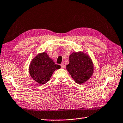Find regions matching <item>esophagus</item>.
I'll return each mask as SVG.
<instances>
[{
  "mask_svg": "<svg viewBox=\"0 0 123 123\" xmlns=\"http://www.w3.org/2000/svg\"><path fill=\"white\" fill-rule=\"evenodd\" d=\"M61 67H62V68H64V67H65V64H61Z\"/></svg>",
  "mask_w": 123,
  "mask_h": 123,
  "instance_id": "34e87169",
  "label": "esophagus"
}]
</instances>
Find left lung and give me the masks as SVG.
Here are the masks:
<instances>
[{"mask_svg": "<svg viewBox=\"0 0 123 123\" xmlns=\"http://www.w3.org/2000/svg\"><path fill=\"white\" fill-rule=\"evenodd\" d=\"M66 69L77 83L87 81L93 73V64L89 55L82 52H73L69 56Z\"/></svg>", "mask_w": 123, "mask_h": 123, "instance_id": "left-lung-1", "label": "left lung"}]
</instances>
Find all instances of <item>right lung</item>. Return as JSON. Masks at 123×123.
Masks as SVG:
<instances>
[{"label":"right lung","instance_id":"obj_1","mask_svg":"<svg viewBox=\"0 0 123 123\" xmlns=\"http://www.w3.org/2000/svg\"><path fill=\"white\" fill-rule=\"evenodd\" d=\"M61 66L56 65L45 52L38 54L32 60L29 66L31 77L40 85H44L50 80L54 71Z\"/></svg>","mask_w":123,"mask_h":123}]
</instances>
